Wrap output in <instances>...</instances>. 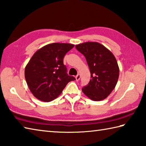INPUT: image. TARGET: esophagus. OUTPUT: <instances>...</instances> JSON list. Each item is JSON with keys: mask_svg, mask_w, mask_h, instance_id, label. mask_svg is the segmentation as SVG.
I'll return each instance as SVG.
<instances>
[{"mask_svg": "<svg viewBox=\"0 0 146 146\" xmlns=\"http://www.w3.org/2000/svg\"><path fill=\"white\" fill-rule=\"evenodd\" d=\"M75 78H76V81H78L80 79V74H78V75H77L76 76Z\"/></svg>", "mask_w": 146, "mask_h": 146, "instance_id": "esophagus-1", "label": "esophagus"}]
</instances>
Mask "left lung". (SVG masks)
I'll use <instances>...</instances> for the list:
<instances>
[{"label":"left lung","mask_w":146,"mask_h":146,"mask_svg":"<svg viewBox=\"0 0 146 146\" xmlns=\"http://www.w3.org/2000/svg\"><path fill=\"white\" fill-rule=\"evenodd\" d=\"M75 47L85 57L91 74L88 84L82 88L83 92L94 101L105 99L115 88L119 77L115 56L98 42H84Z\"/></svg>","instance_id":"1"}]
</instances>
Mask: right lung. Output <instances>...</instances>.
<instances>
[{
  "mask_svg": "<svg viewBox=\"0 0 146 146\" xmlns=\"http://www.w3.org/2000/svg\"><path fill=\"white\" fill-rule=\"evenodd\" d=\"M75 45L53 43L38 49L27 64L25 76L29 89L40 101L50 102L58 98L66 85L75 80L67 74L63 58Z\"/></svg>",
  "mask_w": 146,
  "mask_h": 146,
  "instance_id": "1",
  "label": "right lung"
}]
</instances>
